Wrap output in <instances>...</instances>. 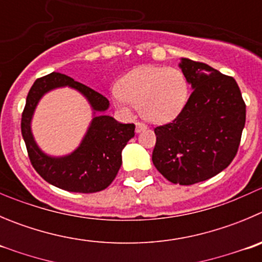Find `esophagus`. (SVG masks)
Listing matches in <instances>:
<instances>
[{
	"mask_svg": "<svg viewBox=\"0 0 262 262\" xmlns=\"http://www.w3.org/2000/svg\"><path fill=\"white\" fill-rule=\"evenodd\" d=\"M146 129V124H144V123H141V122H136V128H135V131L136 133H141V131H145Z\"/></svg>",
	"mask_w": 262,
	"mask_h": 262,
	"instance_id": "obj_1",
	"label": "esophagus"
}]
</instances>
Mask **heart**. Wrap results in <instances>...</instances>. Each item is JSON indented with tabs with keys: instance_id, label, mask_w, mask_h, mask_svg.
<instances>
[{
	"instance_id": "1",
	"label": "heart",
	"mask_w": 262,
	"mask_h": 262,
	"mask_svg": "<svg viewBox=\"0 0 262 262\" xmlns=\"http://www.w3.org/2000/svg\"><path fill=\"white\" fill-rule=\"evenodd\" d=\"M113 103L124 114L138 106L151 123L175 119L188 101V83L179 69L143 66L124 74L112 94Z\"/></svg>"
}]
</instances>
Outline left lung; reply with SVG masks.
<instances>
[{"instance_id": "obj_1", "label": "left lung", "mask_w": 262, "mask_h": 262, "mask_svg": "<svg viewBox=\"0 0 262 262\" xmlns=\"http://www.w3.org/2000/svg\"><path fill=\"white\" fill-rule=\"evenodd\" d=\"M179 67L193 92L171 123L154 128L151 161L168 181L191 185L231 163L245 128L246 104L233 77L185 58Z\"/></svg>"}]
</instances>
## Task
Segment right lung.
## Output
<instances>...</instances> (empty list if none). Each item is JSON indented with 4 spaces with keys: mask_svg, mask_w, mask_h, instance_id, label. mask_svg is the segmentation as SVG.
Segmentation results:
<instances>
[{
    "mask_svg": "<svg viewBox=\"0 0 262 262\" xmlns=\"http://www.w3.org/2000/svg\"><path fill=\"white\" fill-rule=\"evenodd\" d=\"M60 86H71L86 98L93 109V119L80 145L72 154L55 157L45 154L35 143L31 119L41 96ZM108 108L105 96L66 74L52 72L34 82L21 116V135L32 166L42 179L74 193H96L111 185L121 168L122 150L135 136V124L117 122L105 114Z\"/></svg>",
    "mask_w": 262,
    "mask_h": 262,
    "instance_id": "obj_1",
    "label": "right lung"
}]
</instances>
